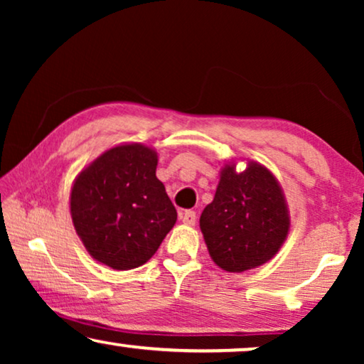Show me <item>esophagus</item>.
<instances>
[{
	"instance_id": "obj_1",
	"label": "esophagus",
	"mask_w": 364,
	"mask_h": 364,
	"mask_svg": "<svg viewBox=\"0 0 364 364\" xmlns=\"http://www.w3.org/2000/svg\"><path fill=\"white\" fill-rule=\"evenodd\" d=\"M181 220L186 223V225H196L197 222V213L193 210H186V212H181Z\"/></svg>"
}]
</instances>
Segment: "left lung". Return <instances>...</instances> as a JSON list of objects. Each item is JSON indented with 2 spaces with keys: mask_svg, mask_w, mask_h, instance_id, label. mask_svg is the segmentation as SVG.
<instances>
[{
  "mask_svg": "<svg viewBox=\"0 0 364 364\" xmlns=\"http://www.w3.org/2000/svg\"><path fill=\"white\" fill-rule=\"evenodd\" d=\"M288 227L280 186L253 162L240 173L233 164L225 166L215 197L200 215L208 253L227 272H245L270 260L285 242Z\"/></svg>",
  "mask_w": 364,
  "mask_h": 364,
  "instance_id": "obj_1",
  "label": "left lung"
}]
</instances>
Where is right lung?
I'll use <instances>...</instances> for the list:
<instances>
[{
  "label": "right lung",
  "mask_w": 364,
  "mask_h": 364,
  "mask_svg": "<svg viewBox=\"0 0 364 364\" xmlns=\"http://www.w3.org/2000/svg\"><path fill=\"white\" fill-rule=\"evenodd\" d=\"M156 167L152 149L119 146L74 182L71 215L77 235L97 262L114 270L144 265L177 220Z\"/></svg>",
  "instance_id": "add662e5"
}]
</instances>
